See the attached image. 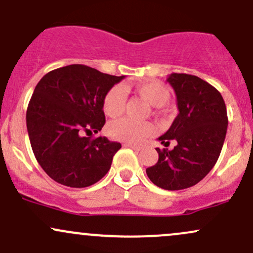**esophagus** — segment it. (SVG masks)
Masks as SVG:
<instances>
[{"mask_svg": "<svg viewBox=\"0 0 253 253\" xmlns=\"http://www.w3.org/2000/svg\"><path fill=\"white\" fill-rule=\"evenodd\" d=\"M124 146H126V147H129V148L134 149V150H136V152H140V150H141V147L135 146V144H131V143H126V144H124Z\"/></svg>", "mask_w": 253, "mask_h": 253, "instance_id": "obj_1", "label": "esophagus"}]
</instances>
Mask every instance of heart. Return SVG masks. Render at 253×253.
<instances>
[{
	"mask_svg": "<svg viewBox=\"0 0 253 253\" xmlns=\"http://www.w3.org/2000/svg\"><path fill=\"white\" fill-rule=\"evenodd\" d=\"M135 92L141 98L148 101L152 106L161 107L169 100V90L159 82H146L134 87ZM126 92L121 86H113L104 96L103 109L109 117H119L126 110ZM154 132V126L150 123H141L129 118H122L111 122L107 126V134L117 141L127 143H140Z\"/></svg>",
	"mask_w": 253,
	"mask_h": 253,
	"instance_id": "heart-1",
	"label": "heart"
}]
</instances>
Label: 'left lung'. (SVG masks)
Segmentation results:
<instances>
[{
    "label": "left lung",
    "instance_id": "1",
    "mask_svg": "<svg viewBox=\"0 0 253 253\" xmlns=\"http://www.w3.org/2000/svg\"><path fill=\"white\" fill-rule=\"evenodd\" d=\"M167 81L177 96L178 113L158 138L172 150L157 149L159 160L146 169L152 183L165 190L194 186L211 171L225 142L228 118L220 92L198 76L173 73Z\"/></svg>",
    "mask_w": 253,
    "mask_h": 253
}]
</instances>
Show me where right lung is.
Returning a JSON list of instances; mask_svg holds the SVG:
<instances>
[{"label":"right lung","mask_w":253,"mask_h":253,"mask_svg":"<svg viewBox=\"0 0 253 253\" xmlns=\"http://www.w3.org/2000/svg\"><path fill=\"white\" fill-rule=\"evenodd\" d=\"M124 78L72 64L38 82L27 107V131L37 161L53 180L87 188L109 172L122 144L105 136L86 137L84 132L100 131L104 96Z\"/></svg>","instance_id":"1"}]
</instances>
